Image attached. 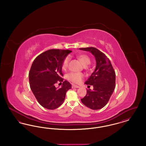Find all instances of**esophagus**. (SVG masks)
<instances>
[{"label": "esophagus", "instance_id": "esophagus-1", "mask_svg": "<svg viewBox=\"0 0 146 146\" xmlns=\"http://www.w3.org/2000/svg\"><path fill=\"white\" fill-rule=\"evenodd\" d=\"M72 88H79V86L78 85L73 84V85H72Z\"/></svg>", "mask_w": 146, "mask_h": 146}]
</instances>
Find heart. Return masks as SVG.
<instances>
[{
  "label": "heart",
  "instance_id": "b5f03b06",
  "mask_svg": "<svg viewBox=\"0 0 146 146\" xmlns=\"http://www.w3.org/2000/svg\"><path fill=\"white\" fill-rule=\"evenodd\" d=\"M78 59L82 63L84 66H86L87 65L90 63V57L85 54H80L77 56ZM70 57H66L64 60L63 61L62 64V70H66L67 69L68 63L70 62ZM67 79L74 83H80L84 78V75L83 73L79 72H70L67 74Z\"/></svg>",
  "mask_w": 146,
  "mask_h": 146
}]
</instances>
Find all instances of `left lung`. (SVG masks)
I'll list each match as a JSON object with an SVG mask.
<instances>
[{
  "label": "left lung",
  "mask_w": 146,
  "mask_h": 146,
  "mask_svg": "<svg viewBox=\"0 0 146 146\" xmlns=\"http://www.w3.org/2000/svg\"><path fill=\"white\" fill-rule=\"evenodd\" d=\"M79 49L90 51L96 61L95 71L85 83L88 87L92 85L93 90H87L86 95L81 101L91 110L101 109L108 103L115 88V71L109 58L99 50L94 47Z\"/></svg>",
  "instance_id": "obj_1"
}]
</instances>
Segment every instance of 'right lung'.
<instances>
[{
    "instance_id": "1",
    "label": "right lung",
    "mask_w": 146,
    "mask_h": 146,
    "mask_svg": "<svg viewBox=\"0 0 146 146\" xmlns=\"http://www.w3.org/2000/svg\"><path fill=\"white\" fill-rule=\"evenodd\" d=\"M71 52L70 50H49L38 56L32 64L29 72L30 88L39 104L46 109L60 107L66 92L72 88L70 82L63 81L62 73L63 61ZM57 82L63 83L61 88L55 87Z\"/></svg>"
}]
</instances>
